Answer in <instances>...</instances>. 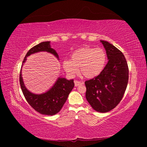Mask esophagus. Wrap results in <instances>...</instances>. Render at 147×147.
<instances>
[{
	"instance_id": "1",
	"label": "esophagus",
	"mask_w": 147,
	"mask_h": 147,
	"mask_svg": "<svg viewBox=\"0 0 147 147\" xmlns=\"http://www.w3.org/2000/svg\"><path fill=\"white\" fill-rule=\"evenodd\" d=\"M82 84H83L82 82H79L78 80H75L74 81V85L75 86H80Z\"/></svg>"
}]
</instances>
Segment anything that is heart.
<instances>
[{
    "instance_id": "b5f03b06",
    "label": "heart",
    "mask_w": 147,
    "mask_h": 147,
    "mask_svg": "<svg viewBox=\"0 0 147 147\" xmlns=\"http://www.w3.org/2000/svg\"><path fill=\"white\" fill-rule=\"evenodd\" d=\"M106 60V53L103 49L83 47L72 53L70 59H65L63 67L71 76L78 73L80 69L86 78H93L103 71Z\"/></svg>"
}]
</instances>
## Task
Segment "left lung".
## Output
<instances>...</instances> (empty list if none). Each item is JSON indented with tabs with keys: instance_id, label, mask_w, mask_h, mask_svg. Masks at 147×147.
Here are the masks:
<instances>
[{
	"instance_id": "obj_1",
	"label": "left lung",
	"mask_w": 147,
	"mask_h": 147,
	"mask_svg": "<svg viewBox=\"0 0 147 147\" xmlns=\"http://www.w3.org/2000/svg\"><path fill=\"white\" fill-rule=\"evenodd\" d=\"M108 61L101 73L85 82L86 97L94 110L109 111L120 102L128 82V64L118 49L108 41L100 40Z\"/></svg>"
}]
</instances>
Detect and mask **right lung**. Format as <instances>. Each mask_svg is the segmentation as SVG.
Here are the masks:
<instances>
[{"instance_id":"1","label":"right lung","mask_w":147,"mask_h":147,"mask_svg":"<svg viewBox=\"0 0 147 147\" xmlns=\"http://www.w3.org/2000/svg\"><path fill=\"white\" fill-rule=\"evenodd\" d=\"M40 52H47L53 54L59 59L58 53L54 49L51 48V41L41 42L32 47L26 53L22 64L19 77L20 85L26 100L35 110L43 115H54L61 110L69 93L73 89L74 84L73 79L67 80L65 78L59 76L54 85L45 93L36 94L30 91L24 84L22 76V67L26 61L27 57Z\"/></svg>"}]
</instances>
